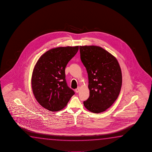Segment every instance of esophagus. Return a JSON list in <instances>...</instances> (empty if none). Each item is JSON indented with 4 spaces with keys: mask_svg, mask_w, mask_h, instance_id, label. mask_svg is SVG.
Returning a JSON list of instances; mask_svg holds the SVG:
<instances>
[{
    "mask_svg": "<svg viewBox=\"0 0 152 152\" xmlns=\"http://www.w3.org/2000/svg\"><path fill=\"white\" fill-rule=\"evenodd\" d=\"M75 92L77 93H79V91H80V88H77V89L75 90Z\"/></svg>",
    "mask_w": 152,
    "mask_h": 152,
    "instance_id": "esophagus-1",
    "label": "esophagus"
}]
</instances>
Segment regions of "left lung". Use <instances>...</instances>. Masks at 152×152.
Segmentation results:
<instances>
[{
    "mask_svg": "<svg viewBox=\"0 0 152 152\" xmlns=\"http://www.w3.org/2000/svg\"><path fill=\"white\" fill-rule=\"evenodd\" d=\"M79 48L90 91L89 97L83 104L93 113H102L118 97L122 86L121 68L115 57L100 47L80 46Z\"/></svg>",
    "mask_w": 152,
    "mask_h": 152,
    "instance_id": "obj_1",
    "label": "left lung"
}]
</instances>
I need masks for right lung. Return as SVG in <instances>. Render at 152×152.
Wrapping results in <instances>:
<instances>
[{
    "label": "right lung",
    "instance_id": "1",
    "mask_svg": "<svg viewBox=\"0 0 152 152\" xmlns=\"http://www.w3.org/2000/svg\"><path fill=\"white\" fill-rule=\"evenodd\" d=\"M79 50V46L59 47L41 55L34 67L31 85L40 105L52 112L67 105L75 91L67 86L65 69Z\"/></svg>",
    "mask_w": 152,
    "mask_h": 152
}]
</instances>
